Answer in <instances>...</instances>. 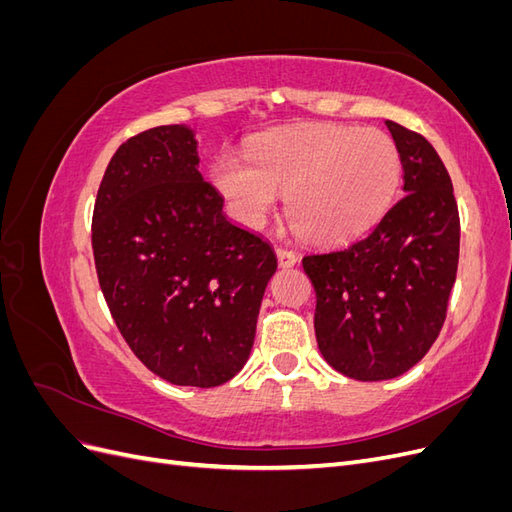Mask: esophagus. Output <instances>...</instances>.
Listing matches in <instances>:
<instances>
[{"instance_id":"34e87169","label":"esophagus","mask_w":512,"mask_h":512,"mask_svg":"<svg viewBox=\"0 0 512 512\" xmlns=\"http://www.w3.org/2000/svg\"><path fill=\"white\" fill-rule=\"evenodd\" d=\"M275 254H277V262H280V267L282 269H290V267H294L297 265V254L294 252H290V250H284V247H277L275 250Z\"/></svg>"}]
</instances>
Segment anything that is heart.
I'll use <instances>...</instances> for the list:
<instances>
[{
  "label": "heart",
  "mask_w": 512,
  "mask_h": 512,
  "mask_svg": "<svg viewBox=\"0 0 512 512\" xmlns=\"http://www.w3.org/2000/svg\"><path fill=\"white\" fill-rule=\"evenodd\" d=\"M401 175L393 138L374 130L305 123L258 138L250 160L222 151L211 181L235 218L262 228L286 196L292 228L318 245L346 243L374 226L391 205Z\"/></svg>",
  "instance_id": "1"
}]
</instances>
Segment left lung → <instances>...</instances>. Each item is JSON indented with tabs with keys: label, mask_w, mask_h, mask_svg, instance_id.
I'll return each instance as SVG.
<instances>
[{
	"label": "left lung",
	"mask_w": 512,
	"mask_h": 512,
	"mask_svg": "<svg viewBox=\"0 0 512 512\" xmlns=\"http://www.w3.org/2000/svg\"><path fill=\"white\" fill-rule=\"evenodd\" d=\"M386 128L404 166V196L369 235L303 258L324 361L363 382L397 378L423 359L459 262L457 200L440 156L425 136L395 121Z\"/></svg>",
	"instance_id": "1"
}]
</instances>
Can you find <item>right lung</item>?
I'll list each match as a JSON object with an SVG mask.
<instances>
[{"instance_id": "add662e5", "label": "right lung", "mask_w": 512, "mask_h": 512, "mask_svg": "<svg viewBox=\"0 0 512 512\" xmlns=\"http://www.w3.org/2000/svg\"><path fill=\"white\" fill-rule=\"evenodd\" d=\"M198 162L196 132L185 123L128 138L102 177L91 245L132 352L170 384L211 389L250 356L277 258L226 218Z\"/></svg>"}]
</instances>
